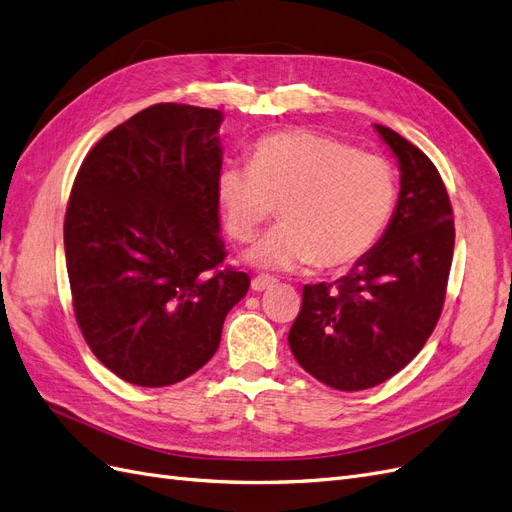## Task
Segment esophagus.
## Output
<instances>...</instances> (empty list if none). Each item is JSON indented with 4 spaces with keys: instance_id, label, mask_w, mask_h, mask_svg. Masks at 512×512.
<instances>
[{
    "instance_id": "esophagus-1",
    "label": "esophagus",
    "mask_w": 512,
    "mask_h": 512,
    "mask_svg": "<svg viewBox=\"0 0 512 512\" xmlns=\"http://www.w3.org/2000/svg\"><path fill=\"white\" fill-rule=\"evenodd\" d=\"M274 285H276V278H272L268 274H259V276H255L251 280V289L253 291H266V289H270Z\"/></svg>"
}]
</instances>
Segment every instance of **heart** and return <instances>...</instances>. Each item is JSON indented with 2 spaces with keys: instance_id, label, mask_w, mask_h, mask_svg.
I'll return each mask as SVG.
<instances>
[{
  "instance_id": "1",
  "label": "heart",
  "mask_w": 512,
  "mask_h": 512,
  "mask_svg": "<svg viewBox=\"0 0 512 512\" xmlns=\"http://www.w3.org/2000/svg\"><path fill=\"white\" fill-rule=\"evenodd\" d=\"M229 236L251 240L276 212L280 221L249 251L259 268L293 270L315 261L346 268L381 240L398 202L391 163L308 129L276 131L251 148V163H229L217 178Z\"/></svg>"
}]
</instances>
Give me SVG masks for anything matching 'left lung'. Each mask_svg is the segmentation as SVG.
<instances>
[{
	"mask_svg": "<svg viewBox=\"0 0 512 512\" xmlns=\"http://www.w3.org/2000/svg\"><path fill=\"white\" fill-rule=\"evenodd\" d=\"M374 127L398 159V206L349 274L304 285L289 332L298 364L340 391L385 383L423 349L440 319L455 246L451 200L430 157Z\"/></svg>",
	"mask_w": 512,
	"mask_h": 512,
	"instance_id": "left-lung-1",
	"label": "left lung"
}]
</instances>
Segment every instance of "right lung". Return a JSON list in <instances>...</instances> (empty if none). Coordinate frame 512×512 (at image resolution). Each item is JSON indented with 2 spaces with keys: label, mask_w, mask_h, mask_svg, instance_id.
Segmentation results:
<instances>
[{
  "label": "right lung",
  "mask_w": 512,
  "mask_h": 512,
  "mask_svg": "<svg viewBox=\"0 0 512 512\" xmlns=\"http://www.w3.org/2000/svg\"><path fill=\"white\" fill-rule=\"evenodd\" d=\"M221 110L155 104L82 161L63 223L74 315L123 381L168 387L217 353L251 278L221 268Z\"/></svg>",
  "instance_id": "add662e5"
}]
</instances>
